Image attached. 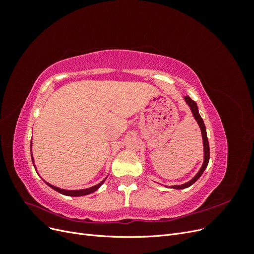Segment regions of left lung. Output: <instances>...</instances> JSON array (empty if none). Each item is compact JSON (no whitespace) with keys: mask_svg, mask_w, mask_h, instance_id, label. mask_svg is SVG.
<instances>
[{"mask_svg":"<svg viewBox=\"0 0 254 254\" xmlns=\"http://www.w3.org/2000/svg\"><path fill=\"white\" fill-rule=\"evenodd\" d=\"M184 99H186L187 104L190 106V108L191 110V112H193V115L195 120L197 121L199 127H200L201 129V134H202V140H203V151H204V160H203V164L201 166L200 170H199V172L196 174V176L194 177L193 179L190 180L189 182L184 183V184H181V186H173L171 187L172 189H176V190H182V189H187L189 187H190L191 184L195 183L199 178H200V176L202 175V173L204 172V170L206 168L207 164H209V160H210V146H209V141H207V136H206V130H205V126H204V123H203V120L201 119L200 114H199V111H198V107H197V104L191 99L190 96H186L184 97Z\"/></svg>","mask_w":254,"mask_h":254,"instance_id":"8db88e82","label":"left lung"}]
</instances>
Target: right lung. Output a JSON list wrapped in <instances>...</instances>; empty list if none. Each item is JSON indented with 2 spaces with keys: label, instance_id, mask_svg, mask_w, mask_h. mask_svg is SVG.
Wrapping results in <instances>:
<instances>
[{
  "label": "right lung",
  "instance_id": "right-lung-1",
  "mask_svg": "<svg viewBox=\"0 0 254 254\" xmlns=\"http://www.w3.org/2000/svg\"><path fill=\"white\" fill-rule=\"evenodd\" d=\"M32 160H33V162H34L33 155H32ZM34 166H35V165H34ZM105 180H106V179H105ZM105 180H103L101 183H98V184H96V186L92 187V188H89V189H84V190H63V189H59V188L54 187V186H52V184H50V183H48V182H45V183H47L50 188H52L53 190H55L56 191H58V193H60V194H63V195H66V196H73V197H77V196H84V195H88V194L93 193V191H95V190H97L99 187L102 186V184L105 182Z\"/></svg>",
  "mask_w": 254,
  "mask_h": 254
}]
</instances>
